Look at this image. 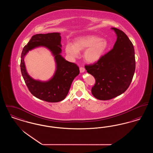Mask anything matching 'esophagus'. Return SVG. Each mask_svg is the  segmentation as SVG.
<instances>
[{"label":"esophagus","instance_id":"34e87169","mask_svg":"<svg viewBox=\"0 0 153 153\" xmlns=\"http://www.w3.org/2000/svg\"><path fill=\"white\" fill-rule=\"evenodd\" d=\"M80 73H83L85 72V68L83 67H80Z\"/></svg>","mask_w":153,"mask_h":153}]
</instances>
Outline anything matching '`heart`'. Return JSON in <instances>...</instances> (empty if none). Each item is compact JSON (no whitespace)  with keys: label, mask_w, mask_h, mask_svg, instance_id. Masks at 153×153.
<instances>
[{"label":"heart","mask_w":153,"mask_h":153,"mask_svg":"<svg viewBox=\"0 0 153 153\" xmlns=\"http://www.w3.org/2000/svg\"><path fill=\"white\" fill-rule=\"evenodd\" d=\"M109 44L105 38L88 35L76 38L73 45L67 44L65 46V52L71 58L79 57L80 51L84 52L83 57L86 62L94 64L99 61L108 49Z\"/></svg>","instance_id":"1"}]
</instances>
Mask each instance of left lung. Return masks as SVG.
I'll use <instances>...</instances> for the list:
<instances>
[{"label":"left lung","instance_id":"1","mask_svg":"<svg viewBox=\"0 0 153 153\" xmlns=\"http://www.w3.org/2000/svg\"><path fill=\"white\" fill-rule=\"evenodd\" d=\"M111 29L117 36L113 49L95 64L85 66L96 80L92 94L101 100H110L124 93L131 84L135 69L132 42L122 30L115 27Z\"/></svg>","mask_w":153,"mask_h":153}]
</instances>
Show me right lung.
<instances>
[{
	"label": "right lung",
	"mask_w": 153,
	"mask_h": 153,
	"mask_svg": "<svg viewBox=\"0 0 153 153\" xmlns=\"http://www.w3.org/2000/svg\"><path fill=\"white\" fill-rule=\"evenodd\" d=\"M61 34L51 33L38 34L31 37L21 54V70L25 83L31 94L42 100L51 102L63 100L68 95L72 81L80 73L76 64L66 61L61 55ZM44 47L51 51L56 63L53 76L47 81L35 80L28 74L24 58L28 52L37 47Z\"/></svg>",
	"instance_id": "1"
}]
</instances>
